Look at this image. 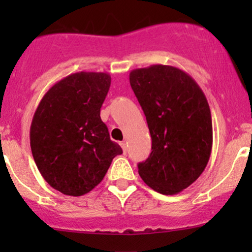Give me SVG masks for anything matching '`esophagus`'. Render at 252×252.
Wrapping results in <instances>:
<instances>
[{
  "mask_svg": "<svg viewBox=\"0 0 252 252\" xmlns=\"http://www.w3.org/2000/svg\"><path fill=\"white\" fill-rule=\"evenodd\" d=\"M119 145H121L122 149H123V152H124V154H126V142H124V141H121V142H119Z\"/></svg>",
  "mask_w": 252,
  "mask_h": 252,
  "instance_id": "1",
  "label": "esophagus"
}]
</instances>
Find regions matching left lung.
Returning <instances> with one entry per match:
<instances>
[{
	"label": "left lung",
	"mask_w": 252,
	"mask_h": 252,
	"mask_svg": "<svg viewBox=\"0 0 252 252\" xmlns=\"http://www.w3.org/2000/svg\"><path fill=\"white\" fill-rule=\"evenodd\" d=\"M129 80L152 139L139 174L155 191L178 194L202 174L211 156L212 118L205 94L188 73L172 65L138 68Z\"/></svg>",
	"instance_id": "1"
}]
</instances>
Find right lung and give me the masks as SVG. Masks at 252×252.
Masks as SVG:
<instances>
[{
  "label": "right lung",
  "mask_w": 252,
  "mask_h": 252,
  "mask_svg": "<svg viewBox=\"0 0 252 252\" xmlns=\"http://www.w3.org/2000/svg\"><path fill=\"white\" fill-rule=\"evenodd\" d=\"M110 85L107 73H74L56 83L35 111L32 157L44 179L62 194H88L123 154L100 117Z\"/></svg>",
  "instance_id": "add662e5"
}]
</instances>
